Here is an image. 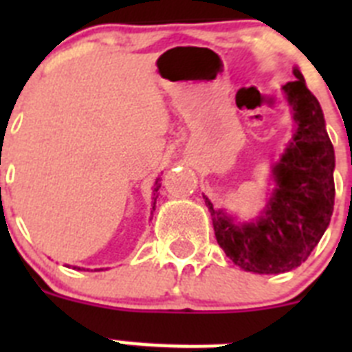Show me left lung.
<instances>
[{"label": "left lung", "mask_w": 352, "mask_h": 352, "mask_svg": "<svg viewBox=\"0 0 352 352\" xmlns=\"http://www.w3.org/2000/svg\"><path fill=\"white\" fill-rule=\"evenodd\" d=\"M284 86L298 130L276 164V188L256 223H232L208 197L217 241L245 272L272 275L300 266L329 226L335 203V151L322 109L298 68Z\"/></svg>", "instance_id": "left-lung-1"}]
</instances>
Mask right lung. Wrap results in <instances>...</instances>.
I'll return each instance as SVG.
<instances>
[{"label": "right lung", "instance_id": "obj_1", "mask_svg": "<svg viewBox=\"0 0 352 352\" xmlns=\"http://www.w3.org/2000/svg\"><path fill=\"white\" fill-rule=\"evenodd\" d=\"M158 190V186H157V188H155V192H157ZM155 204H157V197H155V203H153V210H155ZM74 270H76V268H74ZM80 270V268H79Z\"/></svg>", "mask_w": 352, "mask_h": 352}]
</instances>
